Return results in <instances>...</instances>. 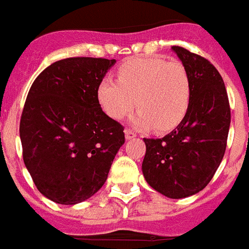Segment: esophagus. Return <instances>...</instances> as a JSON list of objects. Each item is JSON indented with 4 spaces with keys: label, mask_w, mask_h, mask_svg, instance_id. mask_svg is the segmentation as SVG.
Returning <instances> with one entry per match:
<instances>
[{
    "label": "esophagus",
    "mask_w": 249,
    "mask_h": 249,
    "mask_svg": "<svg viewBox=\"0 0 249 249\" xmlns=\"http://www.w3.org/2000/svg\"><path fill=\"white\" fill-rule=\"evenodd\" d=\"M125 138L126 140H132V138L136 137V133L133 132V130H130V129H125Z\"/></svg>",
    "instance_id": "1"
}]
</instances>
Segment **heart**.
<instances>
[{
  "instance_id": "heart-1",
  "label": "heart",
  "mask_w": 249,
  "mask_h": 249,
  "mask_svg": "<svg viewBox=\"0 0 249 249\" xmlns=\"http://www.w3.org/2000/svg\"><path fill=\"white\" fill-rule=\"evenodd\" d=\"M117 82L103 78L96 87V99L113 120L126 116L136 103L130 123L140 128L167 132L185 117L191 103V79L179 61L160 57L133 58L117 69Z\"/></svg>"
}]
</instances>
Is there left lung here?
Segmentation results:
<instances>
[{
  "label": "left lung",
  "instance_id": "8db88e82",
  "mask_svg": "<svg viewBox=\"0 0 249 249\" xmlns=\"http://www.w3.org/2000/svg\"><path fill=\"white\" fill-rule=\"evenodd\" d=\"M191 79V103L183 121L163 138H143L142 172L168 198L202 191L225 155L231 112L221 74L204 57L172 47Z\"/></svg>",
  "mask_w": 249,
  "mask_h": 249
}]
</instances>
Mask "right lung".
I'll use <instances>...</instances> for the list:
<instances>
[{
    "label": "right lung",
    "instance_id": "right-lung-1",
    "mask_svg": "<svg viewBox=\"0 0 249 249\" xmlns=\"http://www.w3.org/2000/svg\"><path fill=\"white\" fill-rule=\"evenodd\" d=\"M116 60L71 57L53 62L34 81L20 117L23 160L39 192L75 205L103 187L124 128L107 116L96 87Z\"/></svg>",
    "mask_w": 249,
    "mask_h": 249
}]
</instances>
